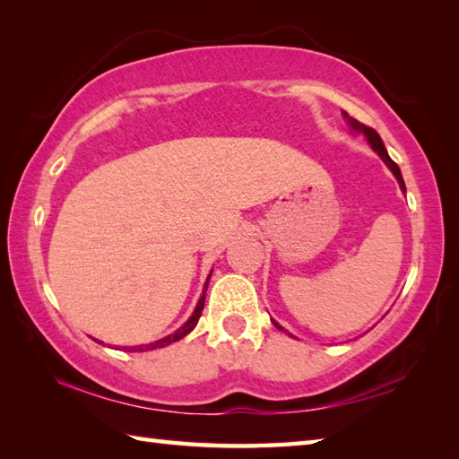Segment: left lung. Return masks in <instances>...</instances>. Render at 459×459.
<instances>
[{
	"mask_svg": "<svg viewBox=\"0 0 459 459\" xmlns=\"http://www.w3.org/2000/svg\"><path fill=\"white\" fill-rule=\"evenodd\" d=\"M343 118L349 122V126H351V128H353L355 132H363V134H365V138H367V142L370 143V148H373V150L380 155V160H383V161L388 165V169L393 171V175L396 178L398 185H401V189H403V191H406V187H404V179H403V173H401V169H398V165H396L391 158H388V152H386V148H385L383 140H380V135H378L373 128H368V126L357 122L355 118H351V116H349L347 112H343ZM274 325H276L278 329H281V331H286V329L281 327L280 324H276V321H274Z\"/></svg>",
	"mask_w": 459,
	"mask_h": 459,
	"instance_id": "left-lung-1",
	"label": "left lung"
}]
</instances>
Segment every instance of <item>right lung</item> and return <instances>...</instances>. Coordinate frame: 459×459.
<instances>
[{
	"instance_id": "add662e5",
	"label": "right lung",
	"mask_w": 459,
	"mask_h": 459,
	"mask_svg": "<svg viewBox=\"0 0 459 459\" xmlns=\"http://www.w3.org/2000/svg\"><path fill=\"white\" fill-rule=\"evenodd\" d=\"M209 278H211V274H209ZM209 278H207V281H204V290H203V296L199 298V301H197V307H195V311H193V316L185 321V324L175 331V333H171V335H168V337H163V339H160V341H153V343H148V345H138V347H130V349H126V351H152V349H160V347H168V345H171V343H175V341H179V339H183L185 335L187 333H191V331L195 329V325H197V321H199V317H201V311H203V307H204V291H207V286H209Z\"/></svg>"
}]
</instances>
